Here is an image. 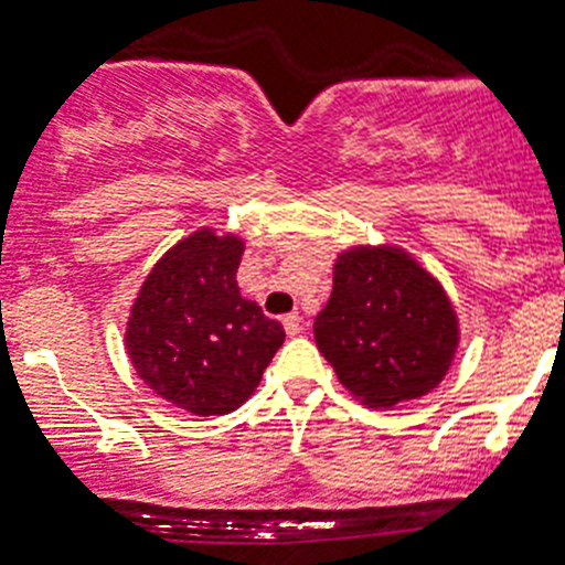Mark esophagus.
<instances>
[{"instance_id": "1", "label": "esophagus", "mask_w": 565, "mask_h": 565, "mask_svg": "<svg viewBox=\"0 0 565 565\" xmlns=\"http://www.w3.org/2000/svg\"><path fill=\"white\" fill-rule=\"evenodd\" d=\"M284 323V329H287V334L289 337H295V334H300V329H303V318H300L298 312H292V315H287V318L281 320Z\"/></svg>"}]
</instances>
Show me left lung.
<instances>
[{"label":"left lung","instance_id":"left-lung-1","mask_svg":"<svg viewBox=\"0 0 565 565\" xmlns=\"http://www.w3.org/2000/svg\"><path fill=\"white\" fill-rule=\"evenodd\" d=\"M315 340L348 393L390 409L443 382L460 329L449 295L413 256L362 245L337 258Z\"/></svg>","mask_w":565,"mask_h":565}]
</instances>
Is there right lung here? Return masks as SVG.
Segmentation results:
<instances>
[{"instance_id":"add662e5","label":"right lung","mask_w":565,"mask_h":565,"mask_svg":"<svg viewBox=\"0 0 565 565\" xmlns=\"http://www.w3.org/2000/svg\"><path fill=\"white\" fill-rule=\"evenodd\" d=\"M245 245L200 228L158 258L134 300L125 348L141 382L194 415L245 404L284 342V329L242 298Z\"/></svg>"}]
</instances>
